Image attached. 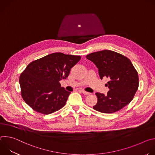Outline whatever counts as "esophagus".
Wrapping results in <instances>:
<instances>
[{
	"instance_id": "obj_1",
	"label": "esophagus",
	"mask_w": 155,
	"mask_h": 155,
	"mask_svg": "<svg viewBox=\"0 0 155 155\" xmlns=\"http://www.w3.org/2000/svg\"><path fill=\"white\" fill-rule=\"evenodd\" d=\"M81 92L83 94H84V95H89V94H90L91 93H87V92H86V91H84V90H81Z\"/></svg>"
}]
</instances>
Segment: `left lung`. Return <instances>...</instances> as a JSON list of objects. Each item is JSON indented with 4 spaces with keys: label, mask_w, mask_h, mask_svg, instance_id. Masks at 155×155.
Segmentation results:
<instances>
[{
    "label": "left lung",
    "mask_w": 155,
    "mask_h": 155,
    "mask_svg": "<svg viewBox=\"0 0 155 155\" xmlns=\"http://www.w3.org/2000/svg\"><path fill=\"white\" fill-rule=\"evenodd\" d=\"M98 69L101 79L105 77L109 91L107 95L96 93L97 102L93 108L104 114L119 111L134 98L139 87L138 73L126 56L111 50H102L87 54Z\"/></svg>",
    "instance_id": "8db88e82"
}]
</instances>
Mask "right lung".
I'll use <instances>...</instances> for the list:
<instances>
[{
	"label": "right lung",
	"mask_w": 155,
	"mask_h": 155,
	"mask_svg": "<svg viewBox=\"0 0 155 155\" xmlns=\"http://www.w3.org/2000/svg\"><path fill=\"white\" fill-rule=\"evenodd\" d=\"M81 56L54 53L28 64L19 77L21 94L25 102L40 114L48 115L62 108L70 92L61 87Z\"/></svg>",
	"instance_id": "1"
}]
</instances>
